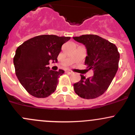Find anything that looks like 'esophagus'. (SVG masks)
I'll list each match as a JSON object with an SVG mask.
<instances>
[{"label": "esophagus", "mask_w": 135, "mask_h": 135, "mask_svg": "<svg viewBox=\"0 0 135 135\" xmlns=\"http://www.w3.org/2000/svg\"><path fill=\"white\" fill-rule=\"evenodd\" d=\"M66 73H69V74H72V73H73V72L72 71V70H66Z\"/></svg>", "instance_id": "34e87169"}]
</instances>
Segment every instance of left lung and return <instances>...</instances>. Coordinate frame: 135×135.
Returning <instances> with one entry per match:
<instances>
[{
    "mask_svg": "<svg viewBox=\"0 0 135 135\" xmlns=\"http://www.w3.org/2000/svg\"><path fill=\"white\" fill-rule=\"evenodd\" d=\"M83 44L88 55L85 65L93 70V76L81 80L74 84L75 93L83 99H92L103 95L111 84L118 69L119 54L115 44L97 35H85L73 37Z\"/></svg>",
    "mask_w": 135,
    "mask_h": 135,
    "instance_id": "8db88e82",
    "label": "left lung"
}]
</instances>
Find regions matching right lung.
Returning <instances> with one entry per match:
<instances>
[{"mask_svg":"<svg viewBox=\"0 0 135 135\" xmlns=\"http://www.w3.org/2000/svg\"><path fill=\"white\" fill-rule=\"evenodd\" d=\"M70 37L40 35L20 45L13 57L16 74L30 95L37 98L50 96L55 91L58 78L65 71L50 70V61L57 62L63 44Z\"/></svg>","mask_w":135,"mask_h":135,"instance_id":"obj_1","label":"right lung"}]
</instances>
